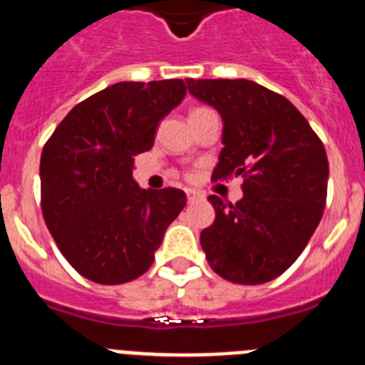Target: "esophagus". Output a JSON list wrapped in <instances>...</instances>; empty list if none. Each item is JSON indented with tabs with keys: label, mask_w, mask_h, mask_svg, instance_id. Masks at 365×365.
Segmentation results:
<instances>
[{
	"label": "esophagus",
	"mask_w": 365,
	"mask_h": 365,
	"mask_svg": "<svg viewBox=\"0 0 365 365\" xmlns=\"http://www.w3.org/2000/svg\"><path fill=\"white\" fill-rule=\"evenodd\" d=\"M186 197H188L190 202H192V201H197V199H202V193L197 192V190L188 188V190H186Z\"/></svg>",
	"instance_id": "1"
}]
</instances>
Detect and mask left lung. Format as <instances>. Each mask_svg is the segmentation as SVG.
Returning a JSON list of instances; mask_svg holds the SVG:
<instances>
[{"label":"left lung","instance_id":"1","mask_svg":"<svg viewBox=\"0 0 365 365\" xmlns=\"http://www.w3.org/2000/svg\"><path fill=\"white\" fill-rule=\"evenodd\" d=\"M188 91L222 120L212 180L243 175V197L217 195L201 247L212 270L243 285L278 278L314 234L327 199V153L302 113L252 80L186 78Z\"/></svg>","mask_w":365,"mask_h":365}]
</instances>
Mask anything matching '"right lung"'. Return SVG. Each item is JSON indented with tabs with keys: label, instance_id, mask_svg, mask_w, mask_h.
Segmentation results:
<instances>
[{
	"label": "right lung",
	"instance_id": "1",
	"mask_svg": "<svg viewBox=\"0 0 365 365\" xmlns=\"http://www.w3.org/2000/svg\"><path fill=\"white\" fill-rule=\"evenodd\" d=\"M182 80L118 82L74 106L41 151V212L60 252L83 278L120 285L151 267L186 206L177 188L144 190L133 160L182 102Z\"/></svg>",
	"mask_w": 365,
	"mask_h": 365
}]
</instances>
